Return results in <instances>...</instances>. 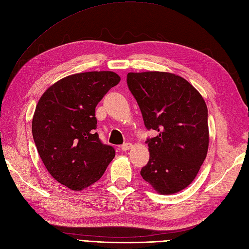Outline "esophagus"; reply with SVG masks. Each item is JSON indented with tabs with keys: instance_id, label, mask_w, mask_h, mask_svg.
Returning a JSON list of instances; mask_svg holds the SVG:
<instances>
[{
	"instance_id": "34e87169",
	"label": "esophagus",
	"mask_w": 249,
	"mask_h": 249,
	"mask_svg": "<svg viewBox=\"0 0 249 249\" xmlns=\"http://www.w3.org/2000/svg\"><path fill=\"white\" fill-rule=\"evenodd\" d=\"M131 148H132V143H130V142H126V143L121 145L122 151H128V150H130Z\"/></svg>"
}]
</instances>
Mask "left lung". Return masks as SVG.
<instances>
[{
	"mask_svg": "<svg viewBox=\"0 0 249 249\" xmlns=\"http://www.w3.org/2000/svg\"><path fill=\"white\" fill-rule=\"evenodd\" d=\"M127 85L148 130L150 160L142 178L160 194H174L195 179L209 142L208 112L203 97L190 83L165 71L128 72Z\"/></svg>",
	"mask_w": 249,
	"mask_h": 249,
	"instance_id": "1",
	"label": "left lung"
}]
</instances>
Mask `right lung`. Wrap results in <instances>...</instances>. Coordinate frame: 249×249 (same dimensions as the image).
Segmentation results:
<instances>
[{
  "mask_svg": "<svg viewBox=\"0 0 249 249\" xmlns=\"http://www.w3.org/2000/svg\"><path fill=\"white\" fill-rule=\"evenodd\" d=\"M114 71L80 72L54 83L41 96L32 122L40 157L52 178L72 191L97 181L115 157L95 132V107L120 82Z\"/></svg>",
  "mask_w": 249,
  "mask_h": 249,
  "instance_id": "add662e5",
  "label": "right lung"
}]
</instances>
